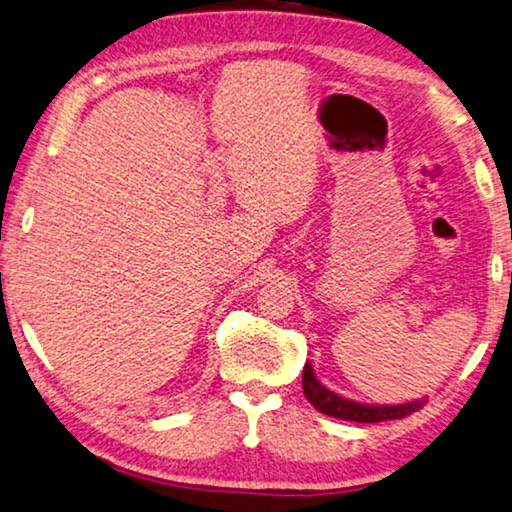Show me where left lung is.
<instances>
[{"mask_svg": "<svg viewBox=\"0 0 512 512\" xmlns=\"http://www.w3.org/2000/svg\"><path fill=\"white\" fill-rule=\"evenodd\" d=\"M303 393L312 407L322 411V414L354 423L395 421V418H404L418 409H423L425 404V400H416L407 404H393V407H372V404H358L347 398H340V395H335L329 388L319 384L308 363L303 368Z\"/></svg>", "mask_w": 512, "mask_h": 512, "instance_id": "obj_1", "label": "left lung"}]
</instances>
